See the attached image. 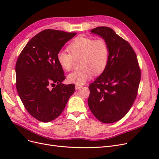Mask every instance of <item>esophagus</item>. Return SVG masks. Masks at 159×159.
<instances>
[{"label":"esophagus","instance_id":"34e87169","mask_svg":"<svg viewBox=\"0 0 159 159\" xmlns=\"http://www.w3.org/2000/svg\"><path fill=\"white\" fill-rule=\"evenodd\" d=\"M82 88V85H75V89H79L80 88Z\"/></svg>","mask_w":159,"mask_h":159}]
</instances>
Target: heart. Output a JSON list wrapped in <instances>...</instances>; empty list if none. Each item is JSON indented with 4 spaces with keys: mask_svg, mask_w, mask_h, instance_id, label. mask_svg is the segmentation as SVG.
Returning <instances> with one entry per match:
<instances>
[{
    "mask_svg": "<svg viewBox=\"0 0 159 159\" xmlns=\"http://www.w3.org/2000/svg\"><path fill=\"white\" fill-rule=\"evenodd\" d=\"M68 49L71 53L60 51L57 59L66 71L73 68L75 60H79L81 68L68 75L69 82L81 85L92 77L99 74L106 68L109 61V49L107 43L102 38L78 36L72 41Z\"/></svg>",
    "mask_w": 159,
    "mask_h": 159,
    "instance_id": "heart-1",
    "label": "heart"
}]
</instances>
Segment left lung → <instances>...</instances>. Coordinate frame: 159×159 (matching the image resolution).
I'll list each match as a JSON object with an SVG mask.
<instances>
[{"label":"left lung","instance_id":"8db88e82","mask_svg":"<svg viewBox=\"0 0 159 159\" xmlns=\"http://www.w3.org/2000/svg\"><path fill=\"white\" fill-rule=\"evenodd\" d=\"M91 33L106 41L109 57L103 73L89 85L88 105L99 121L111 123L131 109L137 95L141 70L131 46L111 28L99 26Z\"/></svg>","mask_w":159,"mask_h":159}]
</instances>
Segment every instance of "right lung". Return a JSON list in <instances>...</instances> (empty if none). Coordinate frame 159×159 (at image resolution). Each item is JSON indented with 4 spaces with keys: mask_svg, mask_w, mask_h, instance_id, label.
Instances as JSON below:
<instances>
[{
    "mask_svg": "<svg viewBox=\"0 0 159 159\" xmlns=\"http://www.w3.org/2000/svg\"><path fill=\"white\" fill-rule=\"evenodd\" d=\"M75 34L44 30L30 39L18 57L15 70L18 95L27 111L41 122L58 117L74 93V84L61 83L66 77L57 56Z\"/></svg>",
    "mask_w": 159,
    "mask_h": 159,
    "instance_id": "add662e5",
    "label": "right lung"
}]
</instances>
